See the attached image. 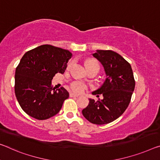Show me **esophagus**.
<instances>
[{"label": "esophagus", "instance_id": "34e87169", "mask_svg": "<svg viewBox=\"0 0 160 160\" xmlns=\"http://www.w3.org/2000/svg\"><path fill=\"white\" fill-rule=\"evenodd\" d=\"M69 96H70V97H78V94H74V93H72V92L70 93Z\"/></svg>", "mask_w": 160, "mask_h": 160}]
</instances>
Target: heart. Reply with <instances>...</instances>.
Here are the masks:
<instances>
[{
	"label": "heart",
	"mask_w": 160,
	"mask_h": 160,
	"mask_svg": "<svg viewBox=\"0 0 160 160\" xmlns=\"http://www.w3.org/2000/svg\"><path fill=\"white\" fill-rule=\"evenodd\" d=\"M70 66H71V63L68 65V67H69ZM85 66L87 69L91 68H94V67L99 68V63H98L97 61H95L94 59H91V58H88V59L86 61ZM71 88H72V89L73 91V92L77 93H82L83 91L86 89L87 87H86V85L82 82H74L71 84Z\"/></svg>",
	"instance_id": "b5f03b06"
}]
</instances>
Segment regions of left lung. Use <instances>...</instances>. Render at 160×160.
<instances>
[{
	"mask_svg": "<svg viewBox=\"0 0 160 160\" xmlns=\"http://www.w3.org/2000/svg\"><path fill=\"white\" fill-rule=\"evenodd\" d=\"M92 56L102 63L107 78L93 94L104 99H89L82 114L94 124H105L119 118L128 107L135 87L132 66L121 55L111 50H97Z\"/></svg>",
	"mask_w": 160,
	"mask_h": 160,
	"instance_id": "8db88e82",
	"label": "left lung"
}]
</instances>
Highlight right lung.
I'll list each match as a JSON object with an SVG mask.
<instances>
[{
    "label": "right lung",
    "instance_id": "obj_1",
    "mask_svg": "<svg viewBox=\"0 0 160 160\" xmlns=\"http://www.w3.org/2000/svg\"><path fill=\"white\" fill-rule=\"evenodd\" d=\"M72 53L51 45L27 51L15 73V94L22 109L31 117L44 120L54 116L69 94L64 88H52L56 73H63Z\"/></svg>",
    "mask_w": 160,
    "mask_h": 160
}]
</instances>
